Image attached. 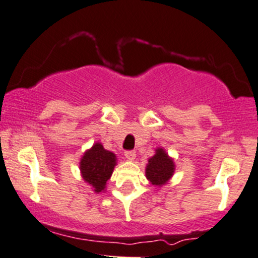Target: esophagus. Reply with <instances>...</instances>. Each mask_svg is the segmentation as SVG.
Masks as SVG:
<instances>
[{"instance_id": "esophagus-1", "label": "esophagus", "mask_w": 258, "mask_h": 258, "mask_svg": "<svg viewBox=\"0 0 258 258\" xmlns=\"http://www.w3.org/2000/svg\"><path fill=\"white\" fill-rule=\"evenodd\" d=\"M125 156H126V158L127 159H135V157H136V151L135 150H128V151H126L125 152Z\"/></svg>"}]
</instances>
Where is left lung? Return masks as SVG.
Listing matches in <instances>:
<instances>
[{"mask_svg": "<svg viewBox=\"0 0 258 258\" xmlns=\"http://www.w3.org/2000/svg\"><path fill=\"white\" fill-rule=\"evenodd\" d=\"M174 169L172 159L168 157L163 149H158L156 150V155L149 159V164L146 165V177L153 185H163L171 177Z\"/></svg>", "mask_w": 258, "mask_h": 258, "instance_id": "8db88e82", "label": "left lung"}]
</instances>
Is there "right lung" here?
I'll return each instance as SVG.
<instances>
[{
    "instance_id": "obj_1",
    "label": "right lung",
    "mask_w": 258,
    "mask_h": 258,
    "mask_svg": "<svg viewBox=\"0 0 258 258\" xmlns=\"http://www.w3.org/2000/svg\"><path fill=\"white\" fill-rule=\"evenodd\" d=\"M115 155L107 151L103 146L96 143L90 150L84 153L81 159V172L83 180L93 185L94 190L102 191L109 180L114 167L116 164Z\"/></svg>"
}]
</instances>
